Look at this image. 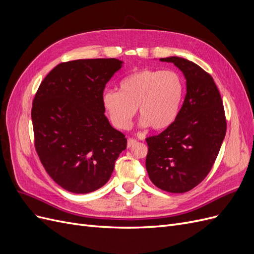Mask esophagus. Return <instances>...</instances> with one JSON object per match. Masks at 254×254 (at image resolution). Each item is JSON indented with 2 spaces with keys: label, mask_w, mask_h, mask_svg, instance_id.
<instances>
[{
  "label": "esophagus",
  "mask_w": 254,
  "mask_h": 254,
  "mask_svg": "<svg viewBox=\"0 0 254 254\" xmlns=\"http://www.w3.org/2000/svg\"><path fill=\"white\" fill-rule=\"evenodd\" d=\"M136 142L135 139H132V137H129L127 140V147H131V146Z\"/></svg>",
  "instance_id": "obj_1"
}]
</instances>
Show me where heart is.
Returning <instances> with one entry per match:
<instances>
[{"label": "heart", "mask_w": 254, "mask_h": 254, "mask_svg": "<svg viewBox=\"0 0 254 254\" xmlns=\"http://www.w3.org/2000/svg\"><path fill=\"white\" fill-rule=\"evenodd\" d=\"M183 92V80L176 72L140 68L120 82V91L105 90L102 102L114 128L128 129L137 108L141 127L160 131L176 120Z\"/></svg>", "instance_id": "heart-1"}]
</instances>
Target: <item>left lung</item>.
Listing matches in <instances>:
<instances>
[{
  "mask_svg": "<svg viewBox=\"0 0 254 254\" xmlns=\"http://www.w3.org/2000/svg\"><path fill=\"white\" fill-rule=\"evenodd\" d=\"M173 63L187 79V94L173 124L146 139V170L155 186L170 193H186L201 183L215 163L227 131L219 91L212 76L180 57Z\"/></svg>",
  "mask_w": 254,
  "mask_h": 254,
  "instance_id": "obj_1",
  "label": "left lung"
}]
</instances>
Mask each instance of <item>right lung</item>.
Instances as JSON below:
<instances>
[{
    "mask_svg": "<svg viewBox=\"0 0 254 254\" xmlns=\"http://www.w3.org/2000/svg\"><path fill=\"white\" fill-rule=\"evenodd\" d=\"M122 66L115 58L61 63L45 76L33 101L35 148L51 178L86 194L109 180L126 149L125 134L105 117L102 95Z\"/></svg>",
    "mask_w": 254,
    "mask_h": 254,
    "instance_id": "obj_1",
    "label": "right lung"
}]
</instances>
